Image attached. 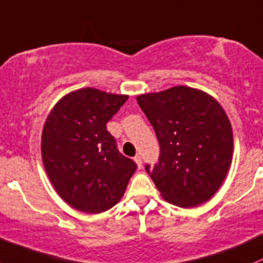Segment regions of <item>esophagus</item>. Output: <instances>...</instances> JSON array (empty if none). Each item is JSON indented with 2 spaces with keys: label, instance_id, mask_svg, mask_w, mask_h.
Here are the masks:
<instances>
[{
  "label": "esophagus",
  "instance_id": "34e87169",
  "mask_svg": "<svg viewBox=\"0 0 263 263\" xmlns=\"http://www.w3.org/2000/svg\"><path fill=\"white\" fill-rule=\"evenodd\" d=\"M134 160H135V163H137L138 168H142V166H143V160H142V157H140V155H135V157H134Z\"/></svg>",
  "mask_w": 263,
  "mask_h": 263
}]
</instances>
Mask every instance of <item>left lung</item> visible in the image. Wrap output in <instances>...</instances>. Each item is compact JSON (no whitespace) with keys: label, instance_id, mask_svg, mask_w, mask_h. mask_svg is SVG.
I'll return each mask as SVG.
<instances>
[{"label":"left lung","instance_id":"1","mask_svg":"<svg viewBox=\"0 0 263 263\" xmlns=\"http://www.w3.org/2000/svg\"><path fill=\"white\" fill-rule=\"evenodd\" d=\"M160 146L145 171L163 198L183 208L207 202L232 162L233 134L227 114L211 95L174 86L137 98Z\"/></svg>","mask_w":263,"mask_h":263}]
</instances>
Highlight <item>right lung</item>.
I'll use <instances>...</instances> for the list:
<instances>
[{"instance_id": "obj_1", "label": "right lung", "mask_w": 263, "mask_h": 263, "mask_svg": "<svg viewBox=\"0 0 263 263\" xmlns=\"http://www.w3.org/2000/svg\"><path fill=\"white\" fill-rule=\"evenodd\" d=\"M126 100L128 95L86 87L59 100L47 117L41 142L45 169L59 196L75 210H110L137 171L106 130Z\"/></svg>"}]
</instances>
